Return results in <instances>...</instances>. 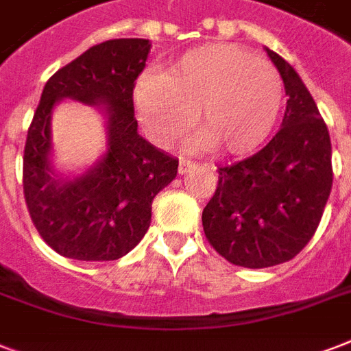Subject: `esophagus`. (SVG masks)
<instances>
[{"label": "esophagus", "mask_w": 351, "mask_h": 351, "mask_svg": "<svg viewBox=\"0 0 351 351\" xmlns=\"http://www.w3.org/2000/svg\"><path fill=\"white\" fill-rule=\"evenodd\" d=\"M197 162H191V160H184L182 158L180 162H178V171H180L182 175H186V173H189L191 169H195L197 167Z\"/></svg>", "instance_id": "esophagus-1"}]
</instances>
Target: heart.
Wrapping results in <instances>:
<instances>
[{
    "label": "heart",
    "mask_w": 351,
    "mask_h": 351,
    "mask_svg": "<svg viewBox=\"0 0 351 351\" xmlns=\"http://www.w3.org/2000/svg\"><path fill=\"white\" fill-rule=\"evenodd\" d=\"M282 100L277 69L228 43L193 49L167 73L145 76L134 89L136 114L154 142L180 140L195 117L200 132L193 145L228 154L247 153L264 142Z\"/></svg>",
    "instance_id": "b5f03b06"
}]
</instances>
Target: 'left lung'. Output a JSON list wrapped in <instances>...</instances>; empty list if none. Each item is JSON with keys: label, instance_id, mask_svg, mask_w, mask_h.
Here are the masks:
<instances>
[{"label": "left lung", "instance_id": "left-lung-1", "mask_svg": "<svg viewBox=\"0 0 351 351\" xmlns=\"http://www.w3.org/2000/svg\"><path fill=\"white\" fill-rule=\"evenodd\" d=\"M286 89L280 131L258 153L219 169L202 226L234 266L291 261L311 240L332 191V142L310 90L291 65L266 49Z\"/></svg>", "mask_w": 351, "mask_h": 351}]
</instances>
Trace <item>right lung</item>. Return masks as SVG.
<instances>
[{"label":"right lung","mask_w":351,"mask_h":351,"mask_svg":"<svg viewBox=\"0 0 351 351\" xmlns=\"http://www.w3.org/2000/svg\"><path fill=\"white\" fill-rule=\"evenodd\" d=\"M151 41L120 38L90 47L52 74L29 127L23 193L30 219L52 250L76 261H117L143 239L153 198L175 180L178 160L138 134L134 80ZM63 99L98 106L106 121V151L76 176L51 162V112Z\"/></svg>","instance_id":"obj_1"}]
</instances>
